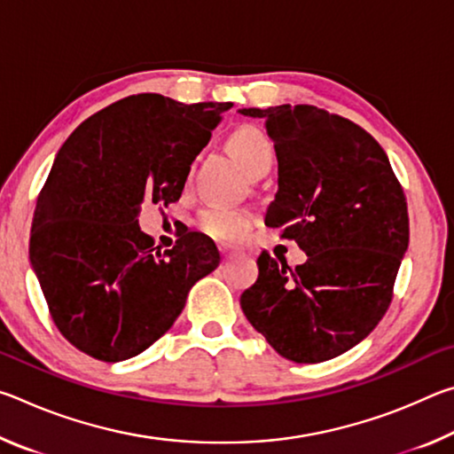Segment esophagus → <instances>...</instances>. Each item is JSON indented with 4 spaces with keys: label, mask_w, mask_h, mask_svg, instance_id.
I'll return each instance as SVG.
<instances>
[{
    "label": "esophagus",
    "mask_w": 454,
    "mask_h": 454,
    "mask_svg": "<svg viewBox=\"0 0 454 454\" xmlns=\"http://www.w3.org/2000/svg\"><path fill=\"white\" fill-rule=\"evenodd\" d=\"M224 262H226V256H224Z\"/></svg>",
    "instance_id": "esophagus-1"
}]
</instances>
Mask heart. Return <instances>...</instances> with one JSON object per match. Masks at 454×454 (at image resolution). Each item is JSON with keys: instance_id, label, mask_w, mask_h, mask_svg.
Segmentation results:
<instances>
[{"instance_id": "heart-1", "label": "heart", "mask_w": 454, "mask_h": 454, "mask_svg": "<svg viewBox=\"0 0 454 454\" xmlns=\"http://www.w3.org/2000/svg\"><path fill=\"white\" fill-rule=\"evenodd\" d=\"M228 148L250 176L260 170H270L274 160V144L264 129L256 126H242L228 137ZM252 212L226 206H208L200 212L198 226L202 232L220 242H236L250 228Z\"/></svg>"}]
</instances>
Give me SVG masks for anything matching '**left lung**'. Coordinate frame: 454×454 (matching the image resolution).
Instances as JSON below:
<instances>
[{"mask_svg": "<svg viewBox=\"0 0 454 454\" xmlns=\"http://www.w3.org/2000/svg\"><path fill=\"white\" fill-rule=\"evenodd\" d=\"M240 114L266 120L278 158L266 224L309 256L290 268L262 252L240 306L280 356L325 363L364 340L393 301L409 248L403 186L380 144L355 121L306 104Z\"/></svg>", "mask_w": 454, "mask_h": 454, "instance_id": "8db88e82", "label": "left lung"}]
</instances>
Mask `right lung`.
Listing matches in <instances>:
<instances>
[{"label":"right lung","mask_w":454,"mask_h":454,"mask_svg":"<svg viewBox=\"0 0 454 454\" xmlns=\"http://www.w3.org/2000/svg\"><path fill=\"white\" fill-rule=\"evenodd\" d=\"M232 104L136 94L99 110L61 145L37 196L29 260L53 325L104 363L140 355L170 330L220 254L188 232L156 252L144 202L180 200L190 166Z\"/></svg>","instance_id":"obj_1"}]
</instances>
